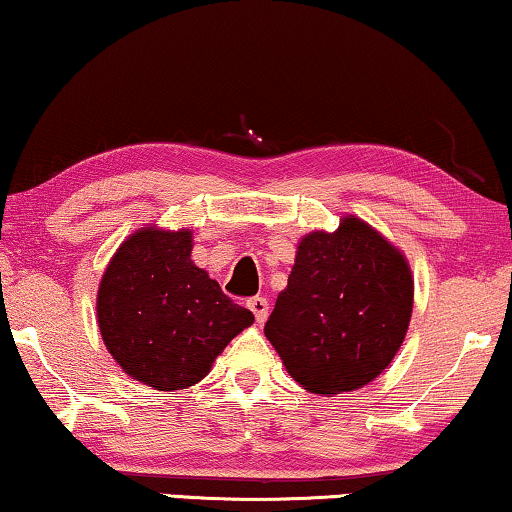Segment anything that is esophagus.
<instances>
[{
	"label": "esophagus",
	"mask_w": 512,
	"mask_h": 512,
	"mask_svg": "<svg viewBox=\"0 0 512 512\" xmlns=\"http://www.w3.org/2000/svg\"><path fill=\"white\" fill-rule=\"evenodd\" d=\"M248 308L253 310V315L259 324L269 317V301H266L264 296H253V299H248Z\"/></svg>",
	"instance_id": "esophagus-1"
}]
</instances>
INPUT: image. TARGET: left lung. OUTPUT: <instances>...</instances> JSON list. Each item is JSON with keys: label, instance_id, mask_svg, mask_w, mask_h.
<instances>
[{"label": "left lung", "instance_id": "8db88e82", "mask_svg": "<svg viewBox=\"0 0 512 512\" xmlns=\"http://www.w3.org/2000/svg\"><path fill=\"white\" fill-rule=\"evenodd\" d=\"M414 305L404 255L358 218L303 236L264 326L289 375L310 393L354 391L398 354Z\"/></svg>", "mask_w": 512, "mask_h": 512}]
</instances>
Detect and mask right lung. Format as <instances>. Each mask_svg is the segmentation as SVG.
Masks as SVG:
<instances>
[{"mask_svg": "<svg viewBox=\"0 0 512 512\" xmlns=\"http://www.w3.org/2000/svg\"><path fill=\"white\" fill-rule=\"evenodd\" d=\"M188 230L144 227L121 243L98 289V329L126 375L158 391L207 377L234 335L255 322L190 259Z\"/></svg>", "mask_w": 512, "mask_h": 512, "instance_id": "add662e5", "label": "right lung"}]
</instances>
